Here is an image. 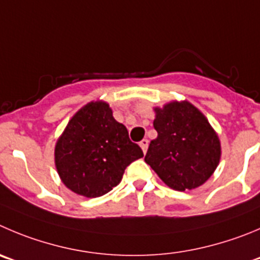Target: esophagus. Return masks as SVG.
<instances>
[{"label":"esophagus","mask_w":260,"mask_h":260,"mask_svg":"<svg viewBox=\"0 0 260 260\" xmlns=\"http://www.w3.org/2000/svg\"><path fill=\"white\" fill-rule=\"evenodd\" d=\"M140 146H141L142 151L146 152L147 151V147H149V141H147V140H142V141L140 142Z\"/></svg>","instance_id":"34e87169"}]
</instances>
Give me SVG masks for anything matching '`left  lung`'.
I'll use <instances>...</instances> for the list:
<instances>
[{
	"label": "left lung",
	"mask_w": 260,
	"mask_h": 260,
	"mask_svg": "<svg viewBox=\"0 0 260 260\" xmlns=\"http://www.w3.org/2000/svg\"><path fill=\"white\" fill-rule=\"evenodd\" d=\"M157 137L145 161L177 191L192 190L210 178L220 159V142L208 119L187 101L155 108Z\"/></svg>",
	"instance_id": "1"
}]
</instances>
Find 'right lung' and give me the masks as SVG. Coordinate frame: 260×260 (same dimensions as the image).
Masks as SVG:
<instances>
[{
    "instance_id": "1",
    "label": "right lung",
    "mask_w": 260,
    "mask_h": 260,
    "mask_svg": "<svg viewBox=\"0 0 260 260\" xmlns=\"http://www.w3.org/2000/svg\"><path fill=\"white\" fill-rule=\"evenodd\" d=\"M144 156L109 104L92 101L74 114L55 146V166L73 192L99 198L122 181L125 168Z\"/></svg>"
}]
</instances>
